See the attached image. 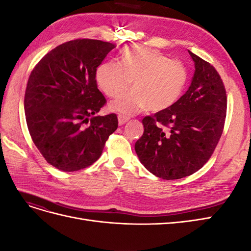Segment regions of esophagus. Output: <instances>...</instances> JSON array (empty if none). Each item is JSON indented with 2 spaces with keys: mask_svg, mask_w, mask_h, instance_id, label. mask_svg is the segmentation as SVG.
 Instances as JSON below:
<instances>
[{
  "mask_svg": "<svg viewBox=\"0 0 251 251\" xmlns=\"http://www.w3.org/2000/svg\"><path fill=\"white\" fill-rule=\"evenodd\" d=\"M127 120H128V117H126L124 115H118V124H119V126L125 125Z\"/></svg>",
  "mask_w": 251,
  "mask_h": 251,
  "instance_id": "obj_1",
  "label": "esophagus"
}]
</instances>
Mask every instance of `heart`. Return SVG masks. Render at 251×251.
Here are the masks:
<instances>
[{"instance_id":"obj_1","label":"heart","mask_w":251,"mask_h":251,"mask_svg":"<svg viewBox=\"0 0 251 251\" xmlns=\"http://www.w3.org/2000/svg\"><path fill=\"white\" fill-rule=\"evenodd\" d=\"M186 67L162 52L140 45L125 50L121 63L108 60L98 67L96 80L109 97L117 98L131 87V92L113 101L110 108L125 115L144 110L162 111L176 102L187 82Z\"/></svg>"}]
</instances>
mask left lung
I'll return each mask as SVG.
<instances>
[{"mask_svg":"<svg viewBox=\"0 0 251 251\" xmlns=\"http://www.w3.org/2000/svg\"><path fill=\"white\" fill-rule=\"evenodd\" d=\"M188 53L195 63L191 86L172 107L142 119L144 132L135 143L144 168L165 180L199 171L224 128L227 97L221 76L209 63Z\"/></svg>","mask_w":251,"mask_h":251,"instance_id":"1","label":"left lung"}]
</instances>
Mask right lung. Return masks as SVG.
I'll use <instances>...</instances> for the list:
<instances>
[{
	"label": "right lung",
	"mask_w": 251,
	"mask_h": 251,
	"mask_svg": "<svg viewBox=\"0 0 251 251\" xmlns=\"http://www.w3.org/2000/svg\"><path fill=\"white\" fill-rule=\"evenodd\" d=\"M114 44L78 39L48 52L30 74L24 109L30 136L43 157L63 172L92 165L116 131V114L97 116L107 102L96 70Z\"/></svg>",
	"instance_id": "right-lung-1"
}]
</instances>
